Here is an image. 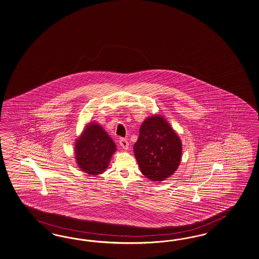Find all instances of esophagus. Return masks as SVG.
I'll list each match as a JSON object with an SVG mask.
<instances>
[{
  "label": "esophagus",
  "instance_id": "34e87169",
  "mask_svg": "<svg viewBox=\"0 0 259 259\" xmlns=\"http://www.w3.org/2000/svg\"><path fill=\"white\" fill-rule=\"evenodd\" d=\"M119 144L120 146H122L124 149H127V147H128V142H127V140L121 138L119 141Z\"/></svg>",
  "mask_w": 259,
  "mask_h": 259
}]
</instances>
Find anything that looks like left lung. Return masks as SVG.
<instances>
[{"label": "left lung", "instance_id": "8db88e82", "mask_svg": "<svg viewBox=\"0 0 259 259\" xmlns=\"http://www.w3.org/2000/svg\"><path fill=\"white\" fill-rule=\"evenodd\" d=\"M133 151L142 174L151 181L160 182L178 170L182 143L162 115L153 114L142 123Z\"/></svg>", "mask_w": 259, "mask_h": 259}]
</instances>
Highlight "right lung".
Masks as SVG:
<instances>
[{"mask_svg": "<svg viewBox=\"0 0 259 259\" xmlns=\"http://www.w3.org/2000/svg\"><path fill=\"white\" fill-rule=\"evenodd\" d=\"M74 149L76 163L80 170L97 176L106 171L116 146L99 123L91 122L76 140Z\"/></svg>", "mask_w": 259, "mask_h": 259, "instance_id": "1", "label": "right lung"}]
</instances>
